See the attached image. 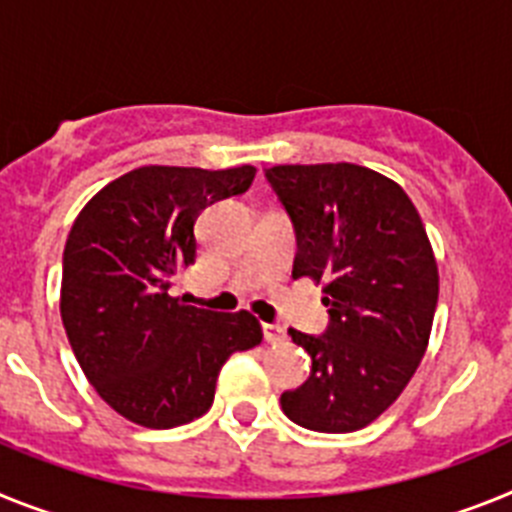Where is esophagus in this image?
<instances>
[{"instance_id": "esophagus-1", "label": "esophagus", "mask_w": 512, "mask_h": 512, "mask_svg": "<svg viewBox=\"0 0 512 512\" xmlns=\"http://www.w3.org/2000/svg\"><path fill=\"white\" fill-rule=\"evenodd\" d=\"M262 335H265V342H270V345L286 342V330L278 327V324H262Z\"/></svg>"}]
</instances>
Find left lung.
<instances>
[{"label":"left lung","mask_w":512,"mask_h":512,"mask_svg":"<svg viewBox=\"0 0 512 512\" xmlns=\"http://www.w3.org/2000/svg\"><path fill=\"white\" fill-rule=\"evenodd\" d=\"M296 229L293 278L322 283L330 327L288 330L309 379L281 407L317 433H353L384 415L428 350L438 262L410 195L361 164H278L265 172Z\"/></svg>","instance_id":"1"}]
</instances>
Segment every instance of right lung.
Segmentation results:
<instances>
[{
  "label": "right lung",
  "mask_w": 512,
  "mask_h": 512,
  "mask_svg": "<svg viewBox=\"0 0 512 512\" xmlns=\"http://www.w3.org/2000/svg\"><path fill=\"white\" fill-rule=\"evenodd\" d=\"M255 172L149 164L108 182L71 226L61 322L97 394L136 425L164 430L206 415L229 355L262 342L250 311L170 296L177 270L195 262V219L244 193Z\"/></svg>",
  "instance_id": "add662e5"
}]
</instances>
